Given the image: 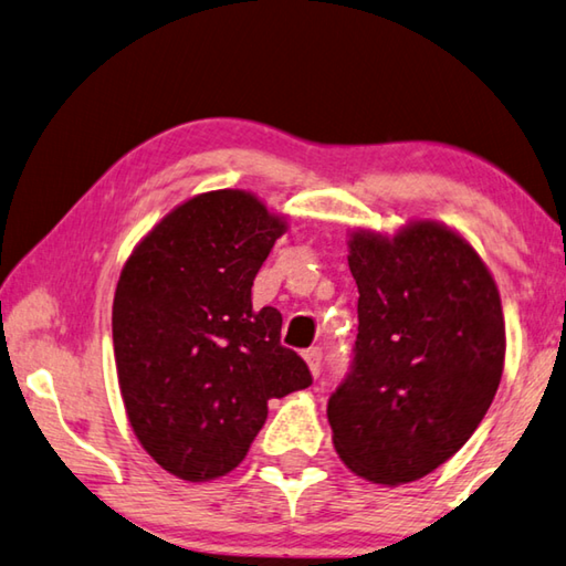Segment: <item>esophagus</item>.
I'll return each mask as SVG.
<instances>
[{
  "label": "esophagus",
  "instance_id": "esophagus-1",
  "mask_svg": "<svg viewBox=\"0 0 566 566\" xmlns=\"http://www.w3.org/2000/svg\"><path fill=\"white\" fill-rule=\"evenodd\" d=\"M304 361L310 364V371L314 374V376H318L322 374V361H324V352L318 346H314V348H310V352H304Z\"/></svg>",
  "mask_w": 566,
  "mask_h": 566
}]
</instances>
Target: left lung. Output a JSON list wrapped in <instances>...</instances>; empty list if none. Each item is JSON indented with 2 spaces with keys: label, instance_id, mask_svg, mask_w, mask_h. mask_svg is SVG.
<instances>
[{
  "label": "left lung",
  "instance_id": "obj_1",
  "mask_svg": "<svg viewBox=\"0 0 566 566\" xmlns=\"http://www.w3.org/2000/svg\"><path fill=\"white\" fill-rule=\"evenodd\" d=\"M352 371L328 398L338 458L378 485L420 480L468 443L497 394L505 318L488 264L446 224L356 230Z\"/></svg>",
  "mask_w": 566,
  "mask_h": 566
}]
</instances>
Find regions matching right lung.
<instances>
[{"mask_svg":"<svg viewBox=\"0 0 566 566\" xmlns=\"http://www.w3.org/2000/svg\"><path fill=\"white\" fill-rule=\"evenodd\" d=\"M286 220L244 190L195 195L168 212L113 296V354L130 428L163 470L228 475L266 420V400L312 386L282 346V314L252 284Z\"/></svg>","mask_w":566,"mask_h":566,"instance_id":"add662e5","label":"right lung"}]
</instances>
